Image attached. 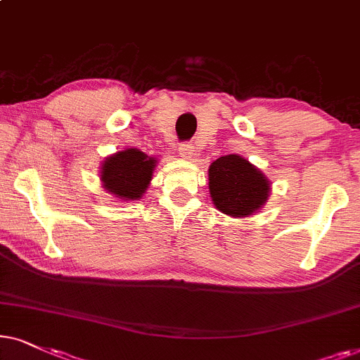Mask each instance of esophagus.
I'll return each instance as SVG.
<instances>
[{
    "mask_svg": "<svg viewBox=\"0 0 360 360\" xmlns=\"http://www.w3.org/2000/svg\"><path fill=\"white\" fill-rule=\"evenodd\" d=\"M179 155L183 158H191L194 155V146L191 143H181L179 145Z\"/></svg>",
    "mask_w": 360,
    "mask_h": 360,
    "instance_id": "34e87169",
    "label": "esophagus"
}]
</instances>
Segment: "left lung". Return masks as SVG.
Wrapping results in <instances>:
<instances>
[{
  "mask_svg": "<svg viewBox=\"0 0 360 360\" xmlns=\"http://www.w3.org/2000/svg\"><path fill=\"white\" fill-rule=\"evenodd\" d=\"M209 191L215 207L232 217L250 215L268 198L266 177L237 155L220 156L209 167Z\"/></svg>",
  "mask_w": 360,
  "mask_h": 360,
  "instance_id": "left-lung-1",
  "label": "left lung"
}]
</instances>
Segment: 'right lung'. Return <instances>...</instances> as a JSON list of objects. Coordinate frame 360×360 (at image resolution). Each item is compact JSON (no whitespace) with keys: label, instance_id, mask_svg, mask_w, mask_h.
I'll return each instance as SVG.
<instances>
[{"label":"right lung","instance_id":"obj_1","mask_svg":"<svg viewBox=\"0 0 360 360\" xmlns=\"http://www.w3.org/2000/svg\"><path fill=\"white\" fill-rule=\"evenodd\" d=\"M156 160L140 150H124L105 160L102 181L105 189L120 199H140L150 184Z\"/></svg>","mask_w":360,"mask_h":360}]
</instances>
